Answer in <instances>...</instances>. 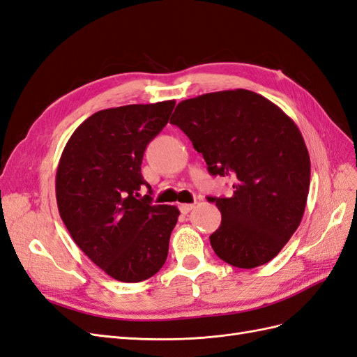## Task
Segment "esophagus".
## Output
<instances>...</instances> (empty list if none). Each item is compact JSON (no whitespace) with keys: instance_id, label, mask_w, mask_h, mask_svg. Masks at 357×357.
Returning <instances> with one entry per match:
<instances>
[{"instance_id":"1","label":"esophagus","mask_w":357,"mask_h":357,"mask_svg":"<svg viewBox=\"0 0 357 357\" xmlns=\"http://www.w3.org/2000/svg\"><path fill=\"white\" fill-rule=\"evenodd\" d=\"M178 208H180V211H181L183 214H188V213L193 208V204H180Z\"/></svg>"}]
</instances>
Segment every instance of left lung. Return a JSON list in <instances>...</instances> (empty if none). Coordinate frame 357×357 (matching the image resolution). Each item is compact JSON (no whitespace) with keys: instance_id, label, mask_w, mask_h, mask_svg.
<instances>
[{"instance_id":"obj_1","label":"left lung","mask_w":357,"mask_h":357,"mask_svg":"<svg viewBox=\"0 0 357 357\" xmlns=\"http://www.w3.org/2000/svg\"><path fill=\"white\" fill-rule=\"evenodd\" d=\"M177 125L207 162L211 176L231 177V198H208L222 213L210 235L214 253L236 268L274 259L298 229L310 190V155L291 119L247 89L181 101Z\"/></svg>"}]
</instances>
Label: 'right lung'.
<instances>
[{
  "label": "right lung",
  "instance_id": "obj_1",
  "mask_svg": "<svg viewBox=\"0 0 357 357\" xmlns=\"http://www.w3.org/2000/svg\"><path fill=\"white\" fill-rule=\"evenodd\" d=\"M176 101L96 112L75 129L56 171V202L74 243L105 274L138 283L164 266L178 219L174 205L139 198L147 144L164 129Z\"/></svg>",
  "mask_w": 357,
  "mask_h": 357
}]
</instances>
